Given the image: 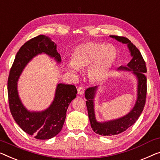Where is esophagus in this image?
Masks as SVG:
<instances>
[{"mask_svg": "<svg viewBox=\"0 0 160 160\" xmlns=\"http://www.w3.org/2000/svg\"><path fill=\"white\" fill-rule=\"evenodd\" d=\"M78 94L80 95H82L84 94V88L82 87L78 88Z\"/></svg>", "mask_w": 160, "mask_h": 160, "instance_id": "obj_1", "label": "esophagus"}]
</instances>
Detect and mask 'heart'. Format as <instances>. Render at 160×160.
<instances>
[{
	"label": "heart",
	"instance_id": "b5f03b06",
	"mask_svg": "<svg viewBox=\"0 0 160 160\" xmlns=\"http://www.w3.org/2000/svg\"><path fill=\"white\" fill-rule=\"evenodd\" d=\"M117 52L112 45L86 42L74 49L71 62L65 65L69 72L75 75L78 70L88 68V75L92 82H100L108 76L115 62Z\"/></svg>",
	"mask_w": 160,
	"mask_h": 160
}]
</instances>
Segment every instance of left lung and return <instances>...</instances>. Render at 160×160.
I'll list each match as a JSON object with an SVG mask.
<instances>
[{"mask_svg":"<svg viewBox=\"0 0 160 160\" xmlns=\"http://www.w3.org/2000/svg\"><path fill=\"white\" fill-rule=\"evenodd\" d=\"M122 44H127L132 59L126 66H121L118 68L120 71H128L135 76L137 80V93L135 104L127 114L118 118L106 121H98L95 113V98L99 86L89 88L85 90V96L88 112V117L92 129L95 133L101 136H116L125 132L132 126L141 115L144 109L147 96V72L146 63L143 59L139 50L127 38L118 36H110Z\"/></svg>","mask_w":160,"mask_h":160,"instance_id":"left-lung-1","label":"left lung"}]
</instances>
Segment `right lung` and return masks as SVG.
Returning <instances> with one entry per match:
<instances>
[{
    "instance_id": "add662e5",
    "label": "right lung",
    "mask_w": 160,
    "mask_h": 160,
    "mask_svg": "<svg viewBox=\"0 0 160 160\" xmlns=\"http://www.w3.org/2000/svg\"><path fill=\"white\" fill-rule=\"evenodd\" d=\"M45 54L57 64L61 62L57 44L49 37L39 35L26 42L16 54L8 80V103L11 113L23 132L37 139H49L60 132L71 101L76 98L77 89L73 85L58 83L53 101L42 111H32L21 102L18 91V80L26 66L39 54Z\"/></svg>"
}]
</instances>
